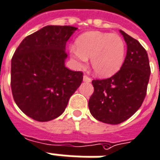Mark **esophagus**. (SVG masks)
<instances>
[{
  "label": "esophagus",
  "mask_w": 160,
  "mask_h": 160,
  "mask_svg": "<svg viewBox=\"0 0 160 160\" xmlns=\"http://www.w3.org/2000/svg\"><path fill=\"white\" fill-rule=\"evenodd\" d=\"M82 80H83V82H90L92 81V79L90 78H88V76L86 75L83 76V79H82Z\"/></svg>",
  "instance_id": "34e87169"
}]
</instances>
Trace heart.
I'll use <instances>...</instances> for the list:
<instances>
[{
    "label": "heart",
    "instance_id": "1",
    "mask_svg": "<svg viewBox=\"0 0 160 160\" xmlns=\"http://www.w3.org/2000/svg\"><path fill=\"white\" fill-rule=\"evenodd\" d=\"M70 57L78 69H84L90 59L91 67L99 78H109L122 67L125 58V43L118 34L89 31L82 34L71 47Z\"/></svg>",
    "mask_w": 160,
    "mask_h": 160
}]
</instances>
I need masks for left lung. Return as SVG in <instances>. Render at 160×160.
<instances>
[{
	"label": "left lung",
	"instance_id": "8db88e82",
	"mask_svg": "<svg viewBox=\"0 0 160 160\" xmlns=\"http://www.w3.org/2000/svg\"><path fill=\"white\" fill-rule=\"evenodd\" d=\"M119 31L127 45L124 62L110 78L92 81L94 93L88 101L92 116L109 124L123 123L141 107L151 72L145 48L124 31Z\"/></svg>",
	"mask_w": 160,
	"mask_h": 160
}]
</instances>
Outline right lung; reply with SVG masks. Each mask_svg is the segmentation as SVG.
<instances>
[{
    "mask_svg": "<svg viewBox=\"0 0 160 160\" xmlns=\"http://www.w3.org/2000/svg\"><path fill=\"white\" fill-rule=\"evenodd\" d=\"M78 30L48 25L21 42L11 62V88L16 104L39 122L59 117L82 82V73L66 68V44Z\"/></svg>",
    "mask_w": 160,
    "mask_h": 160,
    "instance_id": "1",
    "label": "right lung"
}]
</instances>
